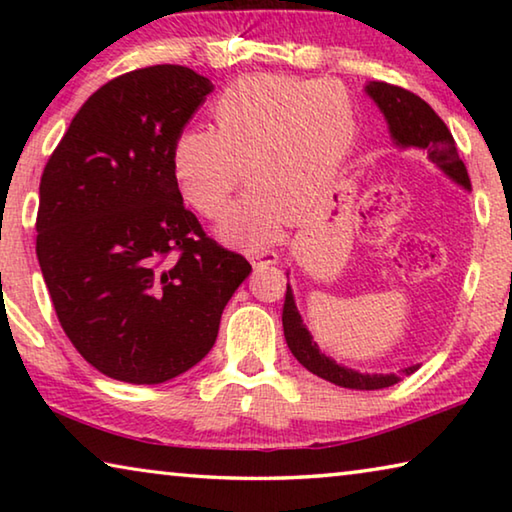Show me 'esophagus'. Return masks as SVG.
I'll list each match as a JSON object with an SVG mask.
<instances>
[{
    "mask_svg": "<svg viewBox=\"0 0 512 512\" xmlns=\"http://www.w3.org/2000/svg\"><path fill=\"white\" fill-rule=\"evenodd\" d=\"M248 257H250V262H253V266H264V264L277 262L275 250H268V248H250Z\"/></svg>",
    "mask_w": 512,
    "mask_h": 512,
    "instance_id": "1",
    "label": "esophagus"
}]
</instances>
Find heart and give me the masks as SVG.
I'll return each mask as SVG.
<instances>
[{"mask_svg": "<svg viewBox=\"0 0 512 512\" xmlns=\"http://www.w3.org/2000/svg\"><path fill=\"white\" fill-rule=\"evenodd\" d=\"M210 117L212 128L176 135L171 171L185 201L207 219L223 212L244 173L246 192L219 225V235L232 244H268L287 225L289 212L314 205L357 133L341 85H309L289 76L232 83L214 99Z\"/></svg>", "mask_w": 512, "mask_h": 512, "instance_id": "b5f03b06", "label": "heart"}]
</instances>
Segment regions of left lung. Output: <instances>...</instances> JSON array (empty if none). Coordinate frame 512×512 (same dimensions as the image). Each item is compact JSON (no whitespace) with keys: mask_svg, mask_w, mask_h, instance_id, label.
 Masks as SVG:
<instances>
[{"mask_svg":"<svg viewBox=\"0 0 512 512\" xmlns=\"http://www.w3.org/2000/svg\"><path fill=\"white\" fill-rule=\"evenodd\" d=\"M366 92L377 103L379 110L384 112L391 128L393 140L400 146H415V149H424L433 164H438L449 178H454L458 185L470 189V178H467V169L463 160L458 158V149L452 133L445 126L427 101L420 99L418 94L400 88V85H391L384 81H370L366 85ZM282 327L284 339H287L289 350L293 352L302 366L309 372H314L320 379L332 381V384L341 388H354V391H377V388H388L400 381L402 377H409L418 366H411L402 370L400 375H361L357 370H350L345 366L325 357L318 345L311 341V334L307 327L302 325V318L293 302L291 287L287 284V293H284V307H282Z\"/></svg>","mask_w":512,"mask_h":512,"instance_id":"obj_1","label":"left lung"}]
</instances>
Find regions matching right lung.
Here are the masks:
<instances>
[{
    "label": "right lung",
    "instance_id": "right-lung-1",
    "mask_svg": "<svg viewBox=\"0 0 512 512\" xmlns=\"http://www.w3.org/2000/svg\"><path fill=\"white\" fill-rule=\"evenodd\" d=\"M210 92L183 65L121 74L83 103L42 171V277L67 339L117 381L162 384L196 366L253 271L205 235L171 171V144Z\"/></svg>",
    "mask_w": 512,
    "mask_h": 512
}]
</instances>
